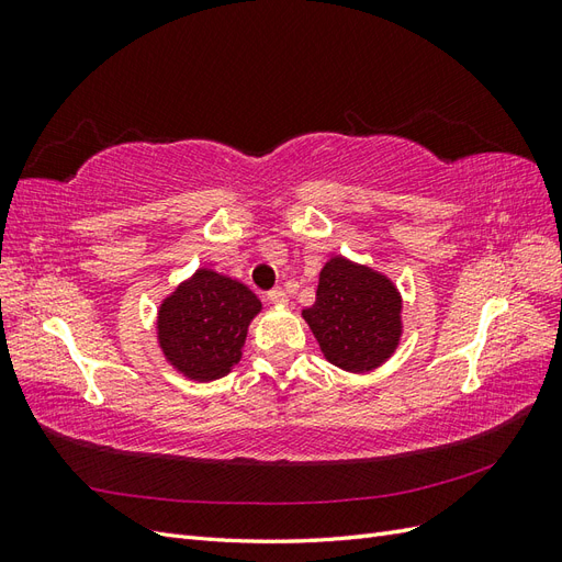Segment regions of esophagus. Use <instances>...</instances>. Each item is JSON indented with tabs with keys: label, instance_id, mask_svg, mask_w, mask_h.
<instances>
[{
	"label": "esophagus",
	"instance_id": "1",
	"mask_svg": "<svg viewBox=\"0 0 562 562\" xmlns=\"http://www.w3.org/2000/svg\"><path fill=\"white\" fill-rule=\"evenodd\" d=\"M267 300L274 302V304H285V302H288V295H285L283 288H271V291L267 293Z\"/></svg>",
	"mask_w": 562,
	"mask_h": 562
}]
</instances>
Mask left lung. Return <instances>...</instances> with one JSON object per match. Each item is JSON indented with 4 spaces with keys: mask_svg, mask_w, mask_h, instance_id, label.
<instances>
[{
    "mask_svg": "<svg viewBox=\"0 0 562 562\" xmlns=\"http://www.w3.org/2000/svg\"><path fill=\"white\" fill-rule=\"evenodd\" d=\"M326 359L366 372L394 353L401 337V295L386 277L345 258L321 269L316 302L302 312Z\"/></svg>",
    "mask_w": 562,
    "mask_h": 562,
    "instance_id": "left-lung-1",
    "label": "left lung"
}]
</instances>
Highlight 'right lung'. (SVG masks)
<instances>
[{"label":"right lung","instance_id":"add662e5","mask_svg":"<svg viewBox=\"0 0 562 562\" xmlns=\"http://www.w3.org/2000/svg\"><path fill=\"white\" fill-rule=\"evenodd\" d=\"M260 300L239 281L199 269L159 310V347L184 378L211 382L239 363Z\"/></svg>","mask_w":562,"mask_h":562}]
</instances>
